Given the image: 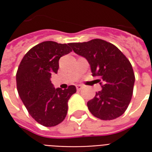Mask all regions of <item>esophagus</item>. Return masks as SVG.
Instances as JSON below:
<instances>
[{
  "label": "esophagus",
  "mask_w": 152,
  "mask_h": 152,
  "mask_svg": "<svg viewBox=\"0 0 152 152\" xmlns=\"http://www.w3.org/2000/svg\"><path fill=\"white\" fill-rule=\"evenodd\" d=\"M83 88H84V86H81V85H77V86H76V89H77L78 91H80V90H81V89H82Z\"/></svg>",
  "instance_id": "1"
}]
</instances>
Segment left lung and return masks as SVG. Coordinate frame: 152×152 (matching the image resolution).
<instances>
[{
	"label": "left lung",
	"instance_id": "1",
	"mask_svg": "<svg viewBox=\"0 0 152 152\" xmlns=\"http://www.w3.org/2000/svg\"><path fill=\"white\" fill-rule=\"evenodd\" d=\"M73 51L88 60L102 90L87 102L93 115L103 121L123 115L132 99L135 76L129 60L114 45L101 39L70 43Z\"/></svg>",
	"mask_w": 152,
	"mask_h": 152
}]
</instances>
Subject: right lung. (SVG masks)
<instances>
[{
	"label": "right lung",
	"mask_w": 152,
	"mask_h": 152,
	"mask_svg": "<svg viewBox=\"0 0 152 152\" xmlns=\"http://www.w3.org/2000/svg\"><path fill=\"white\" fill-rule=\"evenodd\" d=\"M72 51L70 43L44 41L32 47L18 66L19 97L31 117L44 126H55L65 119L68 99L76 92L75 86L55 89L50 80L51 74L58 72L60 58Z\"/></svg>",
	"instance_id": "right-lung-1"
}]
</instances>
